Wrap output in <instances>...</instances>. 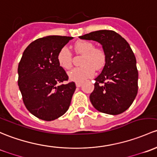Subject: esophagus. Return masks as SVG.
Returning a JSON list of instances; mask_svg holds the SVG:
<instances>
[{"label":"esophagus","mask_w":157,"mask_h":157,"mask_svg":"<svg viewBox=\"0 0 157 157\" xmlns=\"http://www.w3.org/2000/svg\"><path fill=\"white\" fill-rule=\"evenodd\" d=\"M82 85V82H75V85H76V87H78V88H79V87H81V85Z\"/></svg>","instance_id":"esophagus-1"}]
</instances>
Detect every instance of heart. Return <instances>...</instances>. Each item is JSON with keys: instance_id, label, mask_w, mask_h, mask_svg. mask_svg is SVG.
Here are the masks:
<instances>
[{"instance_id": "obj_1", "label": "heart", "mask_w": 157, "mask_h": 157, "mask_svg": "<svg viewBox=\"0 0 157 157\" xmlns=\"http://www.w3.org/2000/svg\"><path fill=\"white\" fill-rule=\"evenodd\" d=\"M74 49L78 54L84 55L81 67L72 69L68 75L70 80L77 82H84L91 78L94 74L95 69L100 70L104 67L106 61V53L101 48H94L91 42L86 41H77L74 44ZM57 61L63 69H69L72 67V54L67 47L59 50L57 54Z\"/></svg>"}]
</instances>
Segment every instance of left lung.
I'll return each mask as SVG.
<instances>
[{"instance_id": "1", "label": "left lung", "mask_w": 157, "mask_h": 157, "mask_svg": "<svg viewBox=\"0 0 157 157\" xmlns=\"http://www.w3.org/2000/svg\"><path fill=\"white\" fill-rule=\"evenodd\" d=\"M98 41L106 53V61L95 80L90 95L94 107L100 112L118 115L130 107L138 94L136 58L130 45L112 30H100L80 36Z\"/></svg>"}]
</instances>
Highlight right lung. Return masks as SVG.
<instances>
[{
	"label": "right lung",
	"mask_w": 157,
	"mask_h": 157,
	"mask_svg": "<svg viewBox=\"0 0 157 157\" xmlns=\"http://www.w3.org/2000/svg\"><path fill=\"white\" fill-rule=\"evenodd\" d=\"M72 37L50 35L38 38L25 48L18 66V85L22 101L37 118L52 121L63 116L70 106L75 84L68 81L59 65L57 54Z\"/></svg>",
	"instance_id": "1"
}]
</instances>
